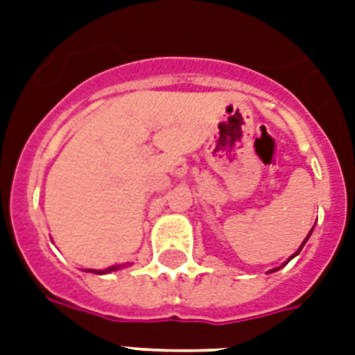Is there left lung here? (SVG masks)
<instances>
[{
  "label": "left lung",
  "instance_id": "8db88e82",
  "mask_svg": "<svg viewBox=\"0 0 355 355\" xmlns=\"http://www.w3.org/2000/svg\"><path fill=\"white\" fill-rule=\"evenodd\" d=\"M311 232H313V230H311ZM311 232H309V234H308V237H309V236H311ZM308 237H306V239H304V243H302V245H300V248H298L297 252L293 254V256H291V258H289V259H293V258H295V256H297V254H298V252H300V250H302V247H304V245H306V241H308ZM289 259H287V261H289ZM287 261H286V263H287ZM278 269H280V267H278ZM278 269H272V270H270V272H275V270H278Z\"/></svg>",
  "mask_w": 355,
  "mask_h": 355
}]
</instances>
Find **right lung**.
Wrapping results in <instances>:
<instances>
[{
  "label": "right lung",
  "mask_w": 355,
  "mask_h": 355,
  "mask_svg": "<svg viewBox=\"0 0 355 355\" xmlns=\"http://www.w3.org/2000/svg\"><path fill=\"white\" fill-rule=\"evenodd\" d=\"M121 267H125V265H112V267H108V269H105V270H92V269H88V270H90V272H96V275H107V272L118 270V269H121Z\"/></svg>",
  "instance_id": "1"
}]
</instances>
